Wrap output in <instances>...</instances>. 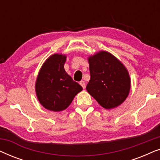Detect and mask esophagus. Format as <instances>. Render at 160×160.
<instances>
[{"mask_svg":"<svg viewBox=\"0 0 160 160\" xmlns=\"http://www.w3.org/2000/svg\"><path fill=\"white\" fill-rule=\"evenodd\" d=\"M79 84L81 86H82L83 87V89H85V87H86V84H85V82H84V81H81V82H79Z\"/></svg>","mask_w":160,"mask_h":160,"instance_id":"34e87169","label":"esophagus"}]
</instances>
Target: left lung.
Wrapping results in <instances>:
<instances>
[{"mask_svg":"<svg viewBox=\"0 0 160 160\" xmlns=\"http://www.w3.org/2000/svg\"><path fill=\"white\" fill-rule=\"evenodd\" d=\"M90 80L87 86L89 95L106 109L117 108L130 93L131 81L121 61L106 51L88 58Z\"/></svg>","mask_w":160,"mask_h":160,"instance_id":"left-lung-1","label":"left lung"}]
</instances>
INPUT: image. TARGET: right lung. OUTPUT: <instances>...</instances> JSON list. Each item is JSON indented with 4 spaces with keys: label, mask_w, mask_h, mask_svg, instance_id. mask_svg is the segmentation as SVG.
Returning a JSON list of instances; mask_svg holds the SVG:
<instances>
[{
    "label": "right lung",
    "mask_w": 160,
    "mask_h": 160,
    "mask_svg": "<svg viewBox=\"0 0 160 160\" xmlns=\"http://www.w3.org/2000/svg\"><path fill=\"white\" fill-rule=\"evenodd\" d=\"M66 55L54 54L41 66L35 84L37 98L47 110L61 111L66 109L82 87L65 71Z\"/></svg>",
    "instance_id": "obj_1"
}]
</instances>
